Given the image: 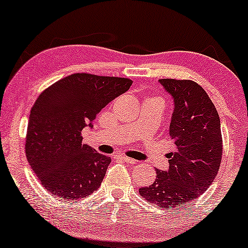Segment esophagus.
I'll list each match as a JSON object with an SVG mask.
<instances>
[{
	"mask_svg": "<svg viewBox=\"0 0 248 248\" xmlns=\"http://www.w3.org/2000/svg\"><path fill=\"white\" fill-rule=\"evenodd\" d=\"M116 157H118V158H120L121 161H124V162H127V163H132V164L136 163V160H133V158H130V157H127V156H124V155H116Z\"/></svg>",
	"mask_w": 248,
	"mask_h": 248,
	"instance_id": "1",
	"label": "esophagus"
}]
</instances>
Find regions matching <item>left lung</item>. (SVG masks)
<instances>
[{"label": "left lung", "instance_id": "left-lung-1", "mask_svg": "<svg viewBox=\"0 0 248 248\" xmlns=\"http://www.w3.org/2000/svg\"><path fill=\"white\" fill-rule=\"evenodd\" d=\"M160 82L175 101L170 122L175 152L168 154L169 170H156L155 182L139 192L144 201L172 209L211 186L220 167L223 138L217 109L201 85L187 79Z\"/></svg>", "mask_w": 248, "mask_h": 248}]
</instances>
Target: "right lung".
<instances>
[{"label":"right lung","instance_id":"obj_1","mask_svg":"<svg viewBox=\"0 0 248 248\" xmlns=\"http://www.w3.org/2000/svg\"><path fill=\"white\" fill-rule=\"evenodd\" d=\"M132 84L128 78L73 73L37 98L25 154L38 181L55 197L81 199L100 186L110 158L82 144L81 130Z\"/></svg>","mask_w":248,"mask_h":248}]
</instances>
